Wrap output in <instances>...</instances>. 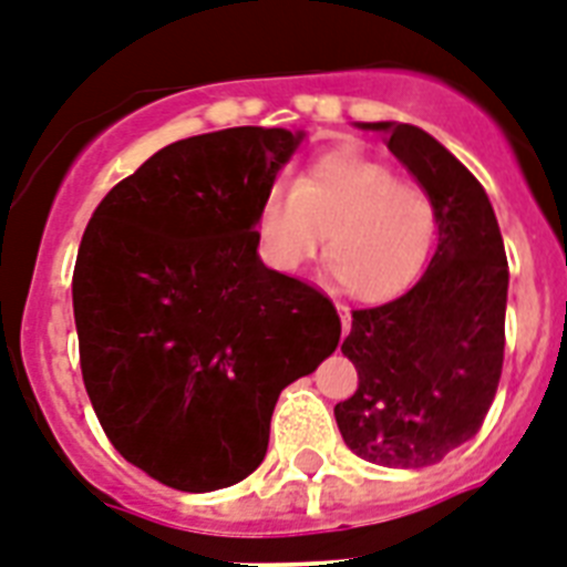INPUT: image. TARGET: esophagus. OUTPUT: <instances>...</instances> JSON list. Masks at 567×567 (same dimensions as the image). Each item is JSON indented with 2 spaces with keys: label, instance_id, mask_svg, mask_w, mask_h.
Wrapping results in <instances>:
<instances>
[{
  "label": "esophagus",
  "instance_id": "1",
  "mask_svg": "<svg viewBox=\"0 0 567 567\" xmlns=\"http://www.w3.org/2000/svg\"><path fill=\"white\" fill-rule=\"evenodd\" d=\"M337 313H340V326H342V337L349 334V328H351V311L342 302H337Z\"/></svg>",
  "mask_w": 567,
  "mask_h": 567
}]
</instances>
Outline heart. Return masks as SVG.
<instances>
[{"label":"heart","instance_id":"b5f03b06","mask_svg":"<svg viewBox=\"0 0 567 567\" xmlns=\"http://www.w3.org/2000/svg\"><path fill=\"white\" fill-rule=\"evenodd\" d=\"M435 204L383 164L334 152L293 184H274L256 218L261 256L293 274L317 256L328 233V276L360 299L401 293L430 256Z\"/></svg>","mask_w":567,"mask_h":567}]
</instances>
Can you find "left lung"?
Here are the masks:
<instances>
[{
	"label": "left lung",
	"instance_id": "8db88e82",
	"mask_svg": "<svg viewBox=\"0 0 567 567\" xmlns=\"http://www.w3.org/2000/svg\"><path fill=\"white\" fill-rule=\"evenodd\" d=\"M430 193L437 247L426 274L386 306L351 313L342 340L360 378L334 406L351 453L380 467L437 464L482 430L504 360L507 256L487 193L430 132L409 123H357Z\"/></svg>",
	"mask_w": 567,
	"mask_h": 567
}]
</instances>
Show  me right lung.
Masks as SVG:
<instances>
[{
	"mask_svg": "<svg viewBox=\"0 0 567 567\" xmlns=\"http://www.w3.org/2000/svg\"><path fill=\"white\" fill-rule=\"evenodd\" d=\"M302 137L175 141L89 218L71 282L85 392L114 450L166 487L254 473L282 389L340 342L334 306L259 256V207Z\"/></svg>",
	"mask_w": 567,
	"mask_h": 567,
	"instance_id": "right-lung-1",
	"label": "right lung"
}]
</instances>
